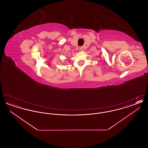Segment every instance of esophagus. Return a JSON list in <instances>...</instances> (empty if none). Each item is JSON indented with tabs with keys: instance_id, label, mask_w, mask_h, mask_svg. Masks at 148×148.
Returning a JSON list of instances; mask_svg holds the SVG:
<instances>
[{
	"instance_id": "1",
	"label": "esophagus",
	"mask_w": 148,
	"mask_h": 148,
	"mask_svg": "<svg viewBox=\"0 0 148 148\" xmlns=\"http://www.w3.org/2000/svg\"><path fill=\"white\" fill-rule=\"evenodd\" d=\"M83 48H84V47H83V46H82V47H79V48H80V50L83 49Z\"/></svg>"
}]
</instances>
